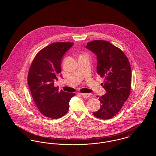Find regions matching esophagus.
<instances>
[{
  "label": "esophagus",
  "instance_id": "1",
  "mask_svg": "<svg viewBox=\"0 0 156 156\" xmlns=\"http://www.w3.org/2000/svg\"><path fill=\"white\" fill-rule=\"evenodd\" d=\"M82 96L85 98H89V97H91V94H81Z\"/></svg>",
  "mask_w": 156,
  "mask_h": 156
}]
</instances>
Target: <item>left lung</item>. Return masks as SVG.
<instances>
[{
	"label": "left lung",
	"instance_id": "left-lung-1",
	"mask_svg": "<svg viewBox=\"0 0 156 156\" xmlns=\"http://www.w3.org/2000/svg\"><path fill=\"white\" fill-rule=\"evenodd\" d=\"M86 48L97 56V73L105 78L102 85L106 92L99 97L101 108L93 115L99 119H111L120 111L130 95V62L124 52L107 41L94 40L88 43Z\"/></svg>",
	"mask_w": 156,
	"mask_h": 156
}]
</instances>
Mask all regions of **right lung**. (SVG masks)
Returning <instances> with one entry per match:
<instances>
[{
  "mask_svg": "<svg viewBox=\"0 0 156 156\" xmlns=\"http://www.w3.org/2000/svg\"><path fill=\"white\" fill-rule=\"evenodd\" d=\"M73 44L57 42L47 45L37 53L29 68L27 81L33 100L39 111L51 119H59L67 113L69 102L75 95L54 86L61 72L62 57Z\"/></svg>",
  "mask_w": 156,
  "mask_h": 156,
  "instance_id": "1",
  "label": "right lung"
}]
</instances>
